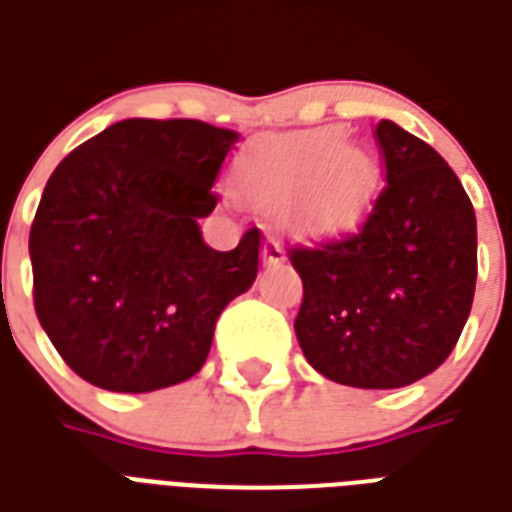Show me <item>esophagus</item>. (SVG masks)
Segmentation results:
<instances>
[{"label":"esophagus","instance_id":"34e87169","mask_svg":"<svg viewBox=\"0 0 512 512\" xmlns=\"http://www.w3.org/2000/svg\"><path fill=\"white\" fill-rule=\"evenodd\" d=\"M285 257V249H282V244H279V238H274V235H268L266 244H263V263H279Z\"/></svg>","mask_w":512,"mask_h":512}]
</instances>
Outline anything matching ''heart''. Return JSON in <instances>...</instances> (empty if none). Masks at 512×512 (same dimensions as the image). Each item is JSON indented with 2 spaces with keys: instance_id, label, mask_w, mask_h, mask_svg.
Here are the masks:
<instances>
[{
  "instance_id": "heart-1",
  "label": "heart",
  "mask_w": 512,
  "mask_h": 512,
  "mask_svg": "<svg viewBox=\"0 0 512 512\" xmlns=\"http://www.w3.org/2000/svg\"><path fill=\"white\" fill-rule=\"evenodd\" d=\"M244 186L260 202L290 197L288 216L310 233H337L359 219L378 186V161L345 145V131L318 128L288 136L249 158Z\"/></svg>"
}]
</instances>
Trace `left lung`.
<instances>
[{
    "mask_svg": "<svg viewBox=\"0 0 512 512\" xmlns=\"http://www.w3.org/2000/svg\"><path fill=\"white\" fill-rule=\"evenodd\" d=\"M386 186L365 224L290 246L304 282L296 337L321 376L397 389L452 354L472 312L477 219L450 164L392 120L376 126Z\"/></svg>",
    "mask_w": 512,
    "mask_h": 512,
    "instance_id": "left-lung-1",
    "label": "left lung"
}]
</instances>
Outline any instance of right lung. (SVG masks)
<instances>
[{"mask_svg": "<svg viewBox=\"0 0 512 512\" xmlns=\"http://www.w3.org/2000/svg\"><path fill=\"white\" fill-rule=\"evenodd\" d=\"M238 131L131 117L51 172L29 230L35 312L76 376L153 392L208 359L222 310L252 288L260 230L216 252L200 219Z\"/></svg>", "mask_w": 512, "mask_h": 512, "instance_id": "obj_1", "label": "right lung"}]
</instances>
